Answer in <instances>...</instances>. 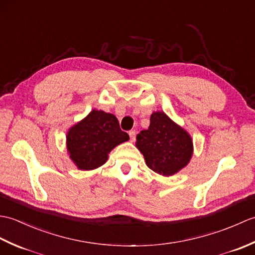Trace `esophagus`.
Returning <instances> with one entry per match:
<instances>
[{"mask_svg": "<svg viewBox=\"0 0 255 255\" xmlns=\"http://www.w3.org/2000/svg\"><path fill=\"white\" fill-rule=\"evenodd\" d=\"M129 137H130V141L133 142L134 140H136V131H134V130L129 131Z\"/></svg>", "mask_w": 255, "mask_h": 255, "instance_id": "obj_1", "label": "esophagus"}]
</instances>
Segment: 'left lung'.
I'll list each match as a JSON object with an SVG mask.
<instances>
[{
  "label": "left lung",
  "mask_w": 255,
  "mask_h": 255,
  "mask_svg": "<svg viewBox=\"0 0 255 255\" xmlns=\"http://www.w3.org/2000/svg\"><path fill=\"white\" fill-rule=\"evenodd\" d=\"M136 147L149 169L163 176L184 169L194 151L191 134L162 111L152 113L149 128L137 134Z\"/></svg>",
  "instance_id": "1"
}]
</instances>
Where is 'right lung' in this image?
Masks as SVG:
<instances>
[{"instance_id":"obj_1","label":"right lung","mask_w":255,"mask_h":255,"mask_svg":"<svg viewBox=\"0 0 255 255\" xmlns=\"http://www.w3.org/2000/svg\"><path fill=\"white\" fill-rule=\"evenodd\" d=\"M128 140L115 115L93 110L68 130L67 150L79 170L90 171L104 164L111 151Z\"/></svg>"}]
</instances>
